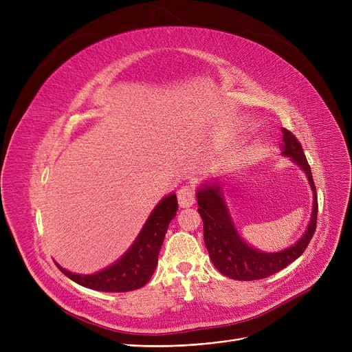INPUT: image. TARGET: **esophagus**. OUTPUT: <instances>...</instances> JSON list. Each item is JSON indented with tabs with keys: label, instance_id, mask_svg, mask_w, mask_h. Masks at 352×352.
<instances>
[{
	"label": "esophagus",
	"instance_id": "obj_1",
	"mask_svg": "<svg viewBox=\"0 0 352 352\" xmlns=\"http://www.w3.org/2000/svg\"><path fill=\"white\" fill-rule=\"evenodd\" d=\"M178 197V204L181 208H188L195 202V192L190 186L181 187L177 192Z\"/></svg>",
	"mask_w": 352,
	"mask_h": 352
}]
</instances>
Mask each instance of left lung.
<instances>
[{"instance_id":"left-lung-1","label":"left lung","mask_w":352,"mask_h":352,"mask_svg":"<svg viewBox=\"0 0 352 352\" xmlns=\"http://www.w3.org/2000/svg\"><path fill=\"white\" fill-rule=\"evenodd\" d=\"M283 155L289 157L295 164L301 166V170L307 174L314 194L311 221L307 231L298 239L297 244L280 252H263L250 247L236 232L218 184L212 182L211 186L210 184H201V188L197 191V201L199 207L198 212L202 218V223H204L206 247L215 268L228 278L238 281L263 280L284 270L298 256H301L308 247L314 232H316L318 198L309 164L305 158L300 141L295 138V135L287 128H283Z\"/></svg>"}]
</instances>
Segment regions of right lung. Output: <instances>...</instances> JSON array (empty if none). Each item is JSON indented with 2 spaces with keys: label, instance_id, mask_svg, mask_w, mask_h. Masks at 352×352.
Segmentation results:
<instances>
[{
  "label": "right lung",
  "instance_id": "obj_1",
  "mask_svg": "<svg viewBox=\"0 0 352 352\" xmlns=\"http://www.w3.org/2000/svg\"><path fill=\"white\" fill-rule=\"evenodd\" d=\"M178 211L177 195L164 197L148 217L145 226L120 260L111 267L91 275L74 274L57 264L69 280L82 287L104 292H128L144 287L153 276L164 236Z\"/></svg>",
  "mask_w": 352,
  "mask_h": 352
}]
</instances>
